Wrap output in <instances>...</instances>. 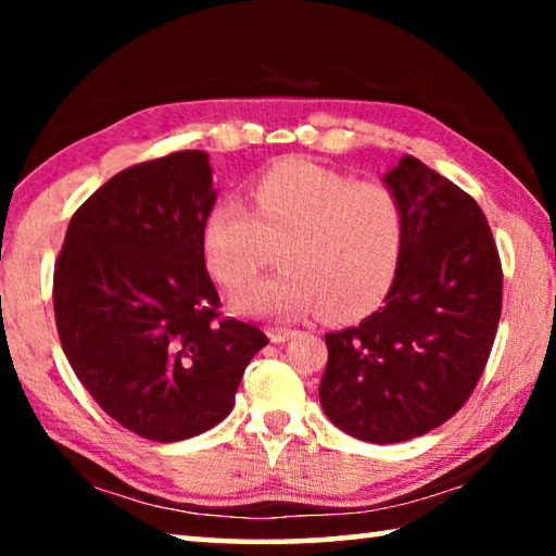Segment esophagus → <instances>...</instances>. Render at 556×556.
Instances as JSON below:
<instances>
[{"label":"esophagus","instance_id":"34e87169","mask_svg":"<svg viewBox=\"0 0 556 556\" xmlns=\"http://www.w3.org/2000/svg\"><path fill=\"white\" fill-rule=\"evenodd\" d=\"M267 336H269L271 343H287L289 338L296 336V331H291V328H285V326H271Z\"/></svg>","mask_w":556,"mask_h":556}]
</instances>
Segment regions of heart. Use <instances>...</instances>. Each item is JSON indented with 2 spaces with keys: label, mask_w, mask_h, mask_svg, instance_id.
<instances>
[{
  "label": "heart",
  "mask_w": 556,
  "mask_h": 556,
  "mask_svg": "<svg viewBox=\"0 0 556 556\" xmlns=\"http://www.w3.org/2000/svg\"><path fill=\"white\" fill-rule=\"evenodd\" d=\"M250 195L255 211L225 199L201 228L205 267L228 289L255 277L279 248L281 269L235 291V314L296 321L326 308L333 318H351L378 304L404 242L402 208L390 188L285 159L252 184Z\"/></svg>",
  "instance_id": "b5f03b06"
}]
</instances>
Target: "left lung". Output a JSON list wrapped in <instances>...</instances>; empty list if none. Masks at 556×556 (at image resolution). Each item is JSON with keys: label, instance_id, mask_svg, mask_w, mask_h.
<instances>
[{"label": "left lung", "instance_id": "obj_1", "mask_svg": "<svg viewBox=\"0 0 556 556\" xmlns=\"http://www.w3.org/2000/svg\"><path fill=\"white\" fill-rule=\"evenodd\" d=\"M402 208L404 242L382 306L326 333L318 397L355 439L400 444L444 425L491 355L503 269L483 211L414 156L382 176Z\"/></svg>", "mask_w": 556, "mask_h": 556}]
</instances>
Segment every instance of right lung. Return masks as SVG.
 Masks as SVG:
<instances>
[{
    "label": "right lung",
    "instance_id": "obj_1",
    "mask_svg": "<svg viewBox=\"0 0 556 556\" xmlns=\"http://www.w3.org/2000/svg\"><path fill=\"white\" fill-rule=\"evenodd\" d=\"M218 188L208 154L176 152L112 176L71 218L53 312L71 368L112 419L184 441L228 417L269 341L218 318L201 228Z\"/></svg>",
    "mask_w": 556,
    "mask_h": 556
}]
</instances>
